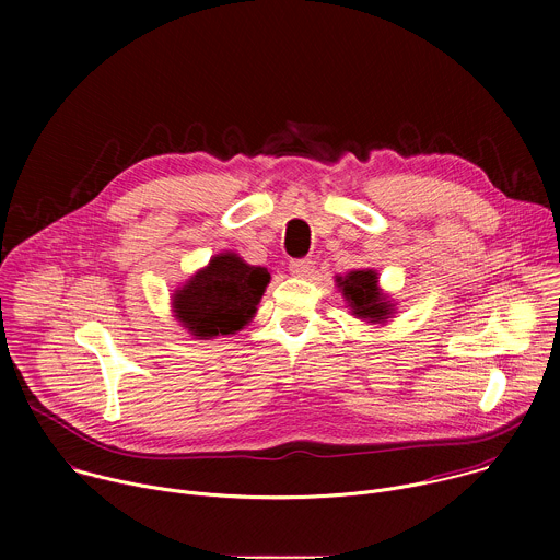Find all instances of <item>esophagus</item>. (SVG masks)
Instances as JSON below:
<instances>
[{"label":"esophagus","mask_w":560,"mask_h":560,"mask_svg":"<svg viewBox=\"0 0 560 560\" xmlns=\"http://www.w3.org/2000/svg\"><path fill=\"white\" fill-rule=\"evenodd\" d=\"M312 270H314V266H312L310 259H294V261H290V272L296 275V277H307V275H312Z\"/></svg>","instance_id":"obj_1"}]
</instances>
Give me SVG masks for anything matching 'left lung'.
I'll use <instances>...</instances> for the list:
<instances>
[{"mask_svg": "<svg viewBox=\"0 0 560 560\" xmlns=\"http://www.w3.org/2000/svg\"><path fill=\"white\" fill-rule=\"evenodd\" d=\"M337 285L354 316L368 324H385L394 314V303L378 288L374 270H352L346 277H337Z\"/></svg>", "mask_w": 560, "mask_h": 560, "instance_id": "1", "label": "left lung"}]
</instances>
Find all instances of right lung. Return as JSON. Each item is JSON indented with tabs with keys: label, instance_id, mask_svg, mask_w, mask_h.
Segmentation results:
<instances>
[{
	"label": "right lung",
	"instance_id": "add662e5",
	"mask_svg": "<svg viewBox=\"0 0 560 560\" xmlns=\"http://www.w3.org/2000/svg\"><path fill=\"white\" fill-rule=\"evenodd\" d=\"M270 272L221 253L173 294V312L195 339L234 335L250 324Z\"/></svg>",
	"mask_w": 560,
	"mask_h": 560
}]
</instances>
